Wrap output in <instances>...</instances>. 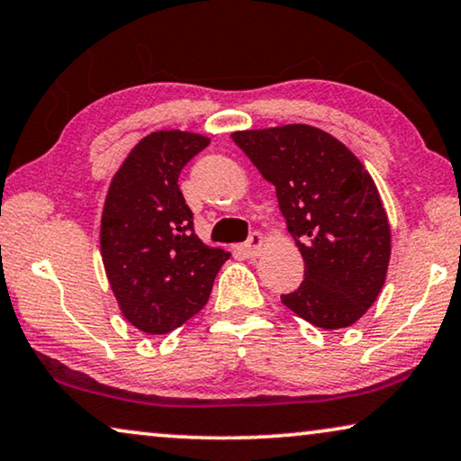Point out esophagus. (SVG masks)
Here are the masks:
<instances>
[{
	"instance_id": "34e87169",
	"label": "esophagus",
	"mask_w": 461,
	"mask_h": 461,
	"mask_svg": "<svg viewBox=\"0 0 461 461\" xmlns=\"http://www.w3.org/2000/svg\"><path fill=\"white\" fill-rule=\"evenodd\" d=\"M262 245H264V237L259 235V232H251L249 239H247V241L239 247V251H241L245 258H253L262 251Z\"/></svg>"
}]
</instances>
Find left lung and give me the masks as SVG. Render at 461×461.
I'll return each mask as SVG.
<instances>
[{
    "instance_id": "1",
    "label": "left lung",
    "mask_w": 461,
    "mask_h": 461,
    "mask_svg": "<svg viewBox=\"0 0 461 461\" xmlns=\"http://www.w3.org/2000/svg\"><path fill=\"white\" fill-rule=\"evenodd\" d=\"M266 181L275 185L286 229L303 256L286 308L324 330L357 322L384 285L389 218L362 162L329 132L308 124L232 132Z\"/></svg>"
}]
</instances>
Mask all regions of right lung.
Returning a JSON list of instances; mask_svg holds the SVG:
<instances>
[{"mask_svg": "<svg viewBox=\"0 0 461 461\" xmlns=\"http://www.w3.org/2000/svg\"><path fill=\"white\" fill-rule=\"evenodd\" d=\"M208 137L158 131L141 139L112 178L102 214V258L124 318L166 335L208 303L230 253L195 235L178 176Z\"/></svg>", "mask_w": 461, "mask_h": 461, "instance_id": "add662e5", "label": "right lung"}]
</instances>
